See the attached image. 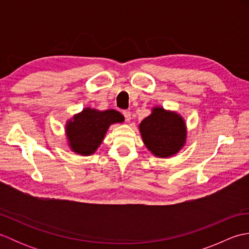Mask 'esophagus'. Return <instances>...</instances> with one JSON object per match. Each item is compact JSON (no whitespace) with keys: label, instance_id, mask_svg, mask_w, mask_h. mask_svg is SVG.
Listing matches in <instances>:
<instances>
[{"label":"esophagus","instance_id":"1","mask_svg":"<svg viewBox=\"0 0 249 249\" xmlns=\"http://www.w3.org/2000/svg\"><path fill=\"white\" fill-rule=\"evenodd\" d=\"M123 115H124L126 122H129L131 120V112H130V111H127V110L123 111Z\"/></svg>","mask_w":249,"mask_h":249}]
</instances>
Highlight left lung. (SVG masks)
Here are the masks:
<instances>
[{"mask_svg": "<svg viewBox=\"0 0 249 249\" xmlns=\"http://www.w3.org/2000/svg\"><path fill=\"white\" fill-rule=\"evenodd\" d=\"M139 131L146 149L160 158L177 155L187 141V126L183 116L161 106L152 108L151 114L139 124Z\"/></svg>", "mask_w": 249, "mask_h": 249, "instance_id": "8db88e82", "label": "left lung"}]
</instances>
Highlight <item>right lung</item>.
<instances>
[{"label": "right lung", "instance_id": "obj_1", "mask_svg": "<svg viewBox=\"0 0 249 249\" xmlns=\"http://www.w3.org/2000/svg\"><path fill=\"white\" fill-rule=\"evenodd\" d=\"M119 111L97 110L86 107L66 121L65 136L71 151L81 156H89L97 151L112 124L123 123Z\"/></svg>", "mask_w": 249, "mask_h": 249}]
</instances>
